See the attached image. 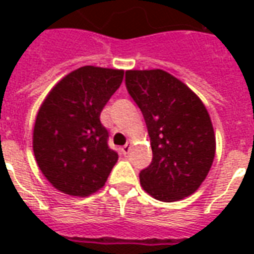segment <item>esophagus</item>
<instances>
[{
    "instance_id": "esophagus-1",
    "label": "esophagus",
    "mask_w": 254,
    "mask_h": 254,
    "mask_svg": "<svg viewBox=\"0 0 254 254\" xmlns=\"http://www.w3.org/2000/svg\"><path fill=\"white\" fill-rule=\"evenodd\" d=\"M130 147H132V143H130V141H127V143L125 144V145H124V147L121 148L122 154H124V155L129 154V151H130Z\"/></svg>"
}]
</instances>
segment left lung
Returning a JSON list of instances; mask_svg holds the SVG:
<instances>
[{"label":"left lung","mask_w":254,"mask_h":254,"mask_svg":"<svg viewBox=\"0 0 254 254\" xmlns=\"http://www.w3.org/2000/svg\"><path fill=\"white\" fill-rule=\"evenodd\" d=\"M129 95L147 124L152 162L140 171V184L160 201L181 200L198 189L215 158L209 114L197 95L170 73L127 70Z\"/></svg>","instance_id":"8db88e82"}]
</instances>
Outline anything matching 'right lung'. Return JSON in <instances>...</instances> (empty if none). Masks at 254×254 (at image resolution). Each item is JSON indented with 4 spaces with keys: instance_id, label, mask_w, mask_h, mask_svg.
I'll use <instances>...</instances> for the list:
<instances>
[{
    "instance_id": "add662e5",
    "label": "right lung",
    "mask_w": 254,
    "mask_h": 254,
    "mask_svg": "<svg viewBox=\"0 0 254 254\" xmlns=\"http://www.w3.org/2000/svg\"><path fill=\"white\" fill-rule=\"evenodd\" d=\"M122 78L124 70L78 67L42 103L34 127V154L58 190L84 197L105 185L118 154L109 147L100 113Z\"/></svg>"
}]
</instances>
